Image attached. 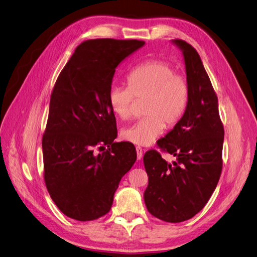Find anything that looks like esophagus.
<instances>
[{"label":"esophagus","mask_w":257,"mask_h":257,"mask_svg":"<svg viewBox=\"0 0 257 257\" xmlns=\"http://www.w3.org/2000/svg\"><path fill=\"white\" fill-rule=\"evenodd\" d=\"M142 157H143V150L140 146H138L137 147V158H138V160L142 159Z\"/></svg>","instance_id":"obj_1"}]
</instances>
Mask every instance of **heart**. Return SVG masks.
Returning <instances> with one entry per match:
<instances>
[{"label": "heart", "instance_id": "obj_1", "mask_svg": "<svg viewBox=\"0 0 257 257\" xmlns=\"http://www.w3.org/2000/svg\"><path fill=\"white\" fill-rule=\"evenodd\" d=\"M127 83L128 86L114 85L109 89L110 107L117 117L128 119L135 97L146 99L144 113L147 116L123 129L121 136L132 144L151 145L165 129V121L174 126L183 117L189 100V83L171 64L157 59L132 69Z\"/></svg>", "mask_w": 257, "mask_h": 257}]
</instances>
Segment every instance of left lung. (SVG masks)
I'll list each match as a JSON object with an SVG mask.
<instances>
[{"mask_svg": "<svg viewBox=\"0 0 257 257\" xmlns=\"http://www.w3.org/2000/svg\"><path fill=\"white\" fill-rule=\"evenodd\" d=\"M172 43L184 55L189 100L183 117L157 142L176 160L168 163L154 150L144 155L148 175L144 202L154 217L178 223L200 212L218 185L224 129L218 98L200 55L184 40Z\"/></svg>", "mask_w": 257, "mask_h": 257, "instance_id": "8db88e82", "label": "left lung"}]
</instances>
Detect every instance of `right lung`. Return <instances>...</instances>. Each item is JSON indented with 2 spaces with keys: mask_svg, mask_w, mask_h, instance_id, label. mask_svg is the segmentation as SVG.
I'll use <instances>...</instances> for the list:
<instances>
[{
  "mask_svg": "<svg viewBox=\"0 0 257 257\" xmlns=\"http://www.w3.org/2000/svg\"><path fill=\"white\" fill-rule=\"evenodd\" d=\"M144 45L83 41L56 80L43 137L44 177L53 202L71 219L92 221L109 212L121 177L137 160L134 144L113 142L116 119L107 94L117 66Z\"/></svg>",
  "mask_w": 257,
  "mask_h": 257,
  "instance_id": "right-lung-1",
  "label": "right lung"
}]
</instances>
